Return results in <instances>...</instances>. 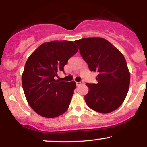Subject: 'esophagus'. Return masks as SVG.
Here are the masks:
<instances>
[{"mask_svg":"<svg viewBox=\"0 0 147 147\" xmlns=\"http://www.w3.org/2000/svg\"><path fill=\"white\" fill-rule=\"evenodd\" d=\"M76 86H79L80 85H81L82 84H83V82H76Z\"/></svg>","mask_w":147,"mask_h":147,"instance_id":"obj_1","label":"esophagus"}]
</instances>
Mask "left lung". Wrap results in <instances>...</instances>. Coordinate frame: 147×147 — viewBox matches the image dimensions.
I'll use <instances>...</instances> for the list:
<instances>
[{
	"label": "left lung",
	"mask_w": 147,
	"mask_h": 147,
	"mask_svg": "<svg viewBox=\"0 0 147 147\" xmlns=\"http://www.w3.org/2000/svg\"><path fill=\"white\" fill-rule=\"evenodd\" d=\"M75 43L90 71L98 73V84H86V104L100 113L114 111L123 103L129 89L130 76L124 55L103 38H84Z\"/></svg>",
	"instance_id": "left-lung-1"
}]
</instances>
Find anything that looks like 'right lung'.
<instances>
[{"instance_id": "obj_1", "label": "right lung", "mask_w": 147, "mask_h": 147, "mask_svg": "<svg viewBox=\"0 0 147 147\" xmlns=\"http://www.w3.org/2000/svg\"><path fill=\"white\" fill-rule=\"evenodd\" d=\"M78 47L71 41H53L39 46L26 61L22 86L29 106L39 115L53 118L69 108L76 82L55 80Z\"/></svg>"}]
</instances>
